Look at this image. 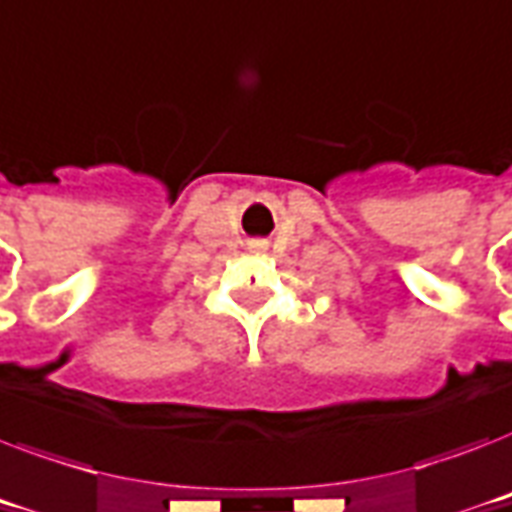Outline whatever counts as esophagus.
<instances>
[{
	"label": "esophagus",
	"mask_w": 512,
	"mask_h": 512,
	"mask_svg": "<svg viewBox=\"0 0 512 512\" xmlns=\"http://www.w3.org/2000/svg\"><path fill=\"white\" fill-rule=\"evenodd\" d=\"M265 247H268L265 241H252V244H249V249H252V252H265Z\"/></svg>",
	"instance_id": "1"
}]
</instances>
